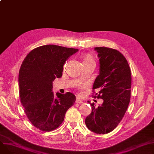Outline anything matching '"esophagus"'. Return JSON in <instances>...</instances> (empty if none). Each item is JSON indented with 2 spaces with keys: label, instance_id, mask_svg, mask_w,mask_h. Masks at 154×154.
<instances>
[{
  "label": "esophagus",
  "instance_id": "34e87169",
  "mask_svg": "<svg viewBox=\"0 0 154 154\" xmlns=\"http://www.w3.org/2000/svg\"><path fill=\"white\" fill-rule=\"evenodd\" d=\"M75 102L77 103H83V101L82 100L79 99H77L76 100H75Z\"/></svg>",
  "mask_w": 154,
  "mask_h": 154
}]
</instances>
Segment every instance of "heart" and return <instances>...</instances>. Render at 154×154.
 I'll return each mask as SVG.
<instances>
[{"instance_id":"obj_1","label":"heart","mask_w":154,"mask_h":154,"mask_svg":"<svg viewBox=\"0 0 154 154\" xmlns=\"http://www.w3.org/2000/svg\"><path fill=\"white\" fill-rule=\"evenodd\" d=\"M90 61H94V59L92 58V57L90 55H87L85 58L84 59V62H90Z\"/></svg>"}]
</instances>
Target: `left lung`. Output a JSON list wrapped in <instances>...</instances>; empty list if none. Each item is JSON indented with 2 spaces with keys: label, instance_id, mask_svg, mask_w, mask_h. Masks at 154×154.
I'll return each mask as SVG.
<instances>
[{
  "label": "left lung",
  "instance_id": "left-lung-1",
  "mask_svg": "<svg viewBox=\"0 0 154 154\" xmlns=\"http://www.w3.org/2000/svg\"><path fill=\"white\" fill-rule=\"evenodd\" d=\"M94 49L98 52L100 69L93 90L99 91L95 95L103 102L97 108L91 103L92 112L85 123L93 132L105 134L116 128L127 110L131 94V72L125 57L118 51L106 47Z\"/></svg>",
  "mask_w": 154,
  "mask_h": 154
}]
</instances>
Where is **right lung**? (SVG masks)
<instances>
[{
  "mask_svg": "<svg viewBox=\"0 0 154 154\" xmlns=\"http://www.w3.org/2000/svg\"><path fill=\"white\" fill-rule=\"evenodd\" d=\"M79 49L46 45L31 51L24 59L19 73L21 103L31 124L39 130L50 132L63 122L75 96L52 92V82L62 75L63 65Z\"/></svg>",
  "mask_w": 154,
  "mask_h": 154,
  "instance_id": "obj_1",
  "label": "right lung"
}]
</instances>
